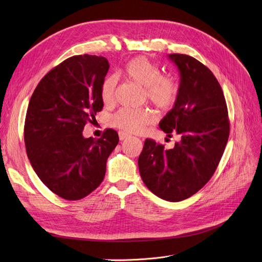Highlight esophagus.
Listing matches in <instances>:
<instances>
[{
  "mask_svg": "<svg viewBox=\"0 0 262 262\" xmlns=\"http://www.w3.org/2000/svg\"><path fill=\"white\" fill-rule=\"evenodd\" d=\"M129 137H130V134H128V133H125V132H123V131L119 132V139H120L121 141H123V140H125V139H128Z\"/></svg>",
  "mask_w": 262,
  "mask_h": 262,
  "instance_id": "esophagus-1",
  "label": "esophagus"
}]
</instances>
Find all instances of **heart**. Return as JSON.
Masks as SVG:
<instances>
[{
  "mask_svg": "<svg viewBox=\"0 0 262 262\" xmlns=\"http://www.w3.org/2000/svg\"><path fill=\"white\" fill-rule=\"evenodd\" d=\"M121 73L129 80L144 86L145 98L161 112L171 109L179 96V85L170 75H161L156 63L145 57L129 60L121 69ZM117 80L107 76L100 86V98L106 106L113 105L116 99ZM154 121V114L148 109L122 108L113 115L110 124L126 133H138Z\"/></svg>",
  "mask_w": 262,
  "mask_h": 262,
  "instance_id": "obj_1",
  "label": "heart"
}]
</instances>
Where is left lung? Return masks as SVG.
Returning a JSON list of instances; mask_svg holds the SVG:
<instances>
[{
    "label": "left lung",
    "mask_w": 262,
    "mask_h": 262,
    "mask_svg": "<svg viewBox=\"0 0 262 262\" xmlns=\"http://www.w3.org/2000/svg\"><path fill=\"white\" fill-rule=\"evenodd\" d=\"M180 72L179 96L160 122L171 137L180 136L175 147L146 139L139 156V170L155 195L178 202L196 193L216 170L229 136L223 91L211 70L187 54L171 53Z\"/></svg>",
    "instance_id": "1"
}]
</instances>
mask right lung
Instances as JSON below:
<instances>
[{"label":"right lung","instance_id":"obj_1","mask_svg":"<svg viewBox=\"0 0 262 262\" xmlns=\"http://www.w3.org/2000/svg\"><path fill=\"white\" fill-rule=\"evenodd\" d=\"M108 70L104 57L74 55L50 70L29 100L24 125L27 156L43 185L66 200L83 199L101 184L119 142L113 129L96 140L82 133L104 107L100 86Z\"/></svg>","mask_w":262,"mask_h":262}]
</instances>
